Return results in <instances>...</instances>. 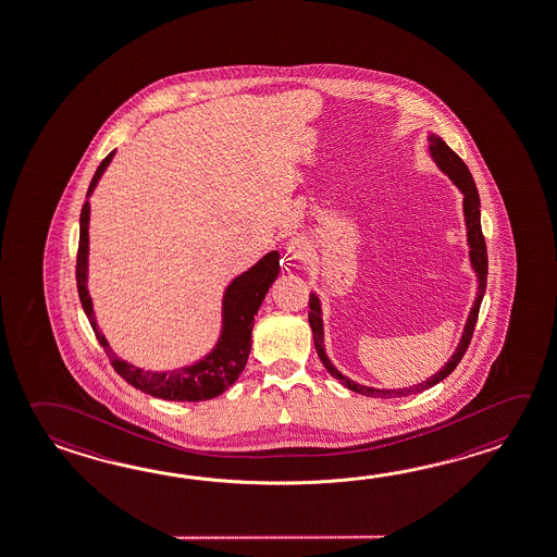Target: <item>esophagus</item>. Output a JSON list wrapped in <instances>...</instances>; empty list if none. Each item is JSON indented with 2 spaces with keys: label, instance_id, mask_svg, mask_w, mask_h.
<instances>
[{
  "label": "esophagus",
  "instance_id": "obj_1",
  "mask_svg": "<svg viewBox=\"0 0 557 557\" xmlns=\"http://www.w3.org/2000/svg\"><path fill=\"white\" fill-rule=\"evenodd\" d=\"M309 252H311V246H309V242L305 240L304 236H294L285 244V253L289 256V260H295V262L307 260Z\"/></svg>",
  "mask_w": 557,
  "mask_h": 557
}]
</instances>
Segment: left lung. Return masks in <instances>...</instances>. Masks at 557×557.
Returning <instances> with one entry per match:
<instances>
[{
  "mask_svg": "<svg viewBox=\"0 0 557 557\" xmlns=\"http://www.w3.org/2000/svg\"><path fill=\"white\" fill-rule=\"evenodd\" d=\"M430 156L433 163L437 165L441 173H445L453 185L461 190L462 195V219H465V228H467V246H469V262H471L472 272L476 275V297L472 304L467 323L462 329L461 341L455 348L451 358L443 364L441 370H437L433 376L410 386V388H372V386H364L358 384L355 380L345 376L338 368L331 362V358L326 357L325 350V325H323V307H321V299L315 292H311L309 297V325L313 331V341H315L317 355L321 358L323 367L331 376H335L341 384H345L348 389L357 392V394H364V396H376V398H396V396H411V394H420L423 389H430L431 386L440 384L441 380L447 379L457 364L461 362L462 355L467 352L469 343H471L472 331L476 325V317H479V309L483 304L484 289H486V273H488V258H486V244H484L483 228H481V199H479V190L472 181L471 171L465 165L462 161L451 147L447 146L437 134L431 132L430 136Z\"/></svg>",
  "mask_w": 557,
  "mask_h": 557,
  "instance_id": "obj_1",
  "label": "left lung"
}]
</instances>
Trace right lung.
<instances>
[{
	"mask_svg": "<svg viewBox=\"0 0 557 557\" xmlns=\"http://www.w3.org/2000/svg\"><path fill=\"white\" fill-rule=\"evenodd\" d=\"M116 156V149L106 156L104 161L96 169L95 177L86 193L85 205L81 210V236H78V256H76V285L81 304L85 309L90 326L95 329L98 343L104 347L112 367L127 384L146 392L153 398L171 399V401H202L216 398L224 389L231 388L238 380L242 370L248 362L252 350L253 315L270 292L280 273V252L272 250L265 253L260 262L253 263L250 270L236 275L226 285L222 295V326L216 345L200 360L193 364L175 368V370H146L126 362L106 341L95 317L92 297L88 292V226H90V197L95 193L98 181L104 175L106 169Z\"/></svg>",
	"mask_w": 557,
	"mask_h": 557,
	"instance_id": "1",
	"label": "right lung"
}]
</instances>
